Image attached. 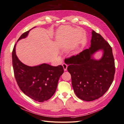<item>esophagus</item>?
I'll list each match as a JSON object with an SVG mask.
<instances>
[{
    "instance_id": "obj_1",
    "label": "esophagus",
    "mask_w": 124,
    "mask_h": 124,
    "mask_svg": "<svg viewBox=\"0 0 124 124\" xmlns=\"http://www.w3.org/2000/svg\"><path fill=\"white\" fill-rule=\"evenodd\" d=\"M62 66L63 67V69H64V70L65 71H67V67H68V65H67L66 63H63L62 64Z\"/></svg>"
}]
</instances>
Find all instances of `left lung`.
Wrapping results in <instances>:
<instances>
[{"label":"left lung","mask_w":124,"mask_h":124,"mask_svg":"<svg viewBox=\"0 0 124 124\" xmlns=\"http://www.w3.org/2000/svg\"><path fill=\"white\" fill-rule=\"evenodd\" d=\"M99 49L104 51L103 57L93 60L92 54ZM67 59L72 87L80 99H97L110 88L115 72L114 58L110 45L99 33L93 31L91 47Z\"/></svg>","instance_id":"obj_1"}]
</instances>
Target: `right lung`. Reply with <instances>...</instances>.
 <instances>
[{
  "instance_id": "obj_1",
  "label": "right lung",
  "mask_w": 124,
  "mask_h": 124,
  "mask_svg": "<svg viewBox=\"0 0 124 124\" xmlns=\"http://www.w3.org/2000/svg\"><path fill=\"white\" fill-rule=\"evenodd\" d=\"M30 31L23 33L18 41L27 37ZM16 45L12 51V65L14 77L20 89L38 102L50 99L55 93L59 78L63 73V67L52 66L46 63L35 67L26 66L16 56Z\"/></svg>"
}]
</instances>
